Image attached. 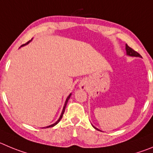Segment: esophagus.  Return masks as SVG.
I'll return each instance as SVG.
<instances>
[{"label": "esophagus", "instance_id": "34e87169", "mask_svg": "<svg viewBox=\"0 0 153 153\" xmlns=\"http://www.w3.org/2000/svg\"><path fill=\"white\" fill-rule=\"evenodd\" d=\"M80 88H81L85 89V88H86V84H85V82H82V83L80 85Z\"/></svg>", "mask_w": 153, "mask_h": 153}]
</instances>
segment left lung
<instances>
[{"mask_svg": "<svg viewBox=\"0 0 153 153\" xmlns=\"http://www.w3.org/2000/svg\"><path fill=\"white\" fill-rule=\"evenodd\" d=\"M126 56H132V57H140V58H142V56H140V55L138 53H137L136 51H134L133 49H131V48H130V46H128L127 45H126ZM92 126H93V127L94 128V129H96V130H99V131H101V130H98V129H97V127H95V126H94V125H92Z\"/></svg>", "mask_w": 153, "mask_h": 153, "instance_id": "obj_1", "label": "left lung"}]
</instances>
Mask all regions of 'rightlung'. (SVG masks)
Here are the masks:
<instances>
[{
	"label": "right lung",
	"mask_w": 153,
	"mask_h": 153,
	"mask_svg": "<svg viewBox=\"0 0 153 153\" xmlns=\"http://www.w3.org/2000/svg\"><path fill=\"white\" fill-rule=\"evenodd\" d=\"M32 39H31V40H30V41H29V42H27V43H26V44H23V45H22V46H20V47H22V46H26V45H27V44H28L29 42H31V41H32ZM71 93L70 94H69V95L68 96V97H67L66 100H65V104H64V106H63V109H62V113H61V115H60L59 118V119H58V120L56 121V123H53V124H52V125H49V126H45V127H42V128L53 127V126H56V125L57 124V123H59V121L61 120H62V118L63 114H64V112H65V107H66V104H67V103H68V100H69V98H70V97H71Z\"/></svg>",
	"instance_id": "obj_1"
}]
</instances>
